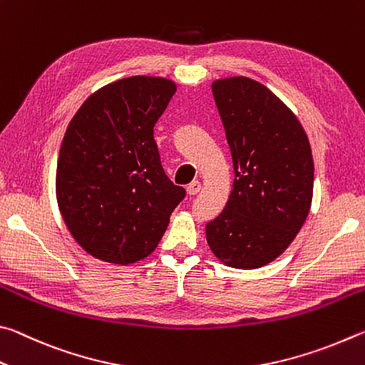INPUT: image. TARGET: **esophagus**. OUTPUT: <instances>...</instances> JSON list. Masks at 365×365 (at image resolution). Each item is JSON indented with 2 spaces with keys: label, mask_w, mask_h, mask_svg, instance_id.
<instances>
[{
  "label": "esophagus",
  "mask_w": 365,
  "mask_h": 365,
  "mask_svg": "<svg viewBox=\"0 0 365 365\" xmlns=\"http://www.w3.org/2000/svg\"><path fill=\"white\" fill-rule=\"evenodd\" d=\"M200 189H202V184L199 181H192L187 186V194L189 195H195V194L200 192Z\"/></svg>",
  "instance_id": "obj_1"
}]
</instances>
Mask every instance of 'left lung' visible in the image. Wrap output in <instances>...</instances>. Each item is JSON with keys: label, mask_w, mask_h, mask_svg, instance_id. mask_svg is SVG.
Returning a JSON list of instances; mask_svg holds the SVG:
<instances>
[{"label": "left lung", "mask_w": 365, "mask_h": 365, "mask_svg": "<svg viewBox=\"0 0 365 365\" xmlns=\"http://www.w3.org/2000/svg\"><path fill=\"white\" fill-rule=\"evenodd\" d=\"M234 165L222 212L205 232L215 257L257 269L285 252L309 213L314 162L302 123L271 89L247 76L212 83Z\"/></svg>", "instance_id": "obj_1"}]
</instances>
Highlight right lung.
Returning <instances> with one entry per match:
<instances>
[{
	"mask_svg": "<svg viewBox=\"0 0 365 365\" xmlns=\"http://www.w3.org/2000/svg\"><path fill=\"white\" fill-rule=\"evenodd\" d=\"M175 81L130 76L83 102L63 136L57 205L72 237L91 257L131 264L155 250L186 190L165 175L153 139Z\"/></svg>",
	"mask_w": 365,
	"mask_h": 365,
	"instance_id": "add662e5",
	"label": "right lung"
}]
</instances>
